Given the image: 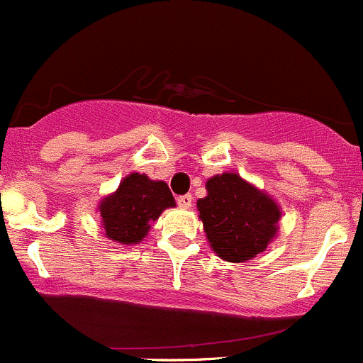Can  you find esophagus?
<instances>
[{
	"label": "esophagus",
	"instance_id": "1",
	"mask_svg": "<svg viewBox=\"0 0 363 363\" xmlns=\"http://www.w3.org/2000/svg\"><path fill=\"white\" fill-rule=\"evenodd\" d=\"M177 203H179V207H182V209H189L193 203V196L191 195L177 196Z\"/></svg>",
	"mask_w": 363,
	"mask_h": 363
}]
</instances>
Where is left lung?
<instances>
[{"label":"left lung","mask_w":363,"mask_h":363,"mask_svg":"<svg viewBox=\"0 0 363 363\" xmlns=\"http://www.w3.org/2000/svg\"><path fill=\"white\" fill-rule=\"evenodd\" d=\"M207 195L196 200L199 218L211 250L227 262H246L279 235L282 218L275 199L235 172L206 182Z\"/></svg>","instance_id":"left-lung-1"}]
</instances>
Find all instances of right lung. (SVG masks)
Here are the masks:
<instances>
[{
    "label": "right lung",
    "instance_id": "obj_1",
    "mask_svg": "<svg viewBox=\"0 0 363 363\" xmlns=\"http://www.w3.org/2000/svg\"><path fill=\"white\" fill-rule=\"evenodd\" d=\"M168 207H175V200L167 182L131 172L113 193L101 199L97 213L108 239L118 245L135 246L143 241L150 223Z\"/></svg>",
    "mask_w": 363,
    "mask_h": 363
}]
</instances>
